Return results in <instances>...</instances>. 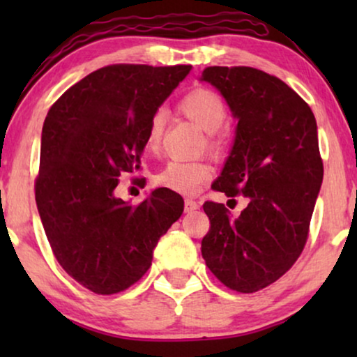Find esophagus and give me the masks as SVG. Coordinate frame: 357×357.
Wrapping results in <instances>:
<instances>
[{
  "mask_svg": "<svg viewBox=\"0 0 357 357\" xmlns=\"http://www.w3.org/2000/svg\"><path fill=\"white\" fill-rule=\"evenodd\" d=\"M199 208V203L195 202L192 198H187L185 199V213H192L195 209Z\"/></svg>",
  "mask_w": 357,
  "mask_h": 357,
  "instance_id": "esophagus-1",
  "label": "esophagus"
}]
</instances>
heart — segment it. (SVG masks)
Here are the masks:
<instances>
[{
    "label": "heart",
    "mask_w": 357,
    "mask_h": 357,
    "mask_svg": "<svg viewBox=\"0 0 357 357\" xmlns=\"http://www.w3.org/2000/svg\"><path fill=\"white\" fill-rule=\"evenodd\" d=\"M180 110L185 116L202 126L206 131V146L211 153L222 149V138L219 130L227 120V107L216 92L206 87H198L180 100ZM164 110H155L151 116L148 131H146V148L159 151L165 128ZM213 177V167L206 160H170L165 167L155 175L154 180L159 187L172 190L180 195H195Z\"/></svg>",
    "instance_id": "heart-1"
}]
</instances>
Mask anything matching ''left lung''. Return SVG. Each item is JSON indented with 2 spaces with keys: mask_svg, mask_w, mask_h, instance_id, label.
<instances>
[{
  "mask_svg": "<svg viewBox=\"0 0 357 357\" xmlns=\"http://www.w3.org/2000/svg\"><path fill=\"white\" fill-rule=\"evenodd\" d=\"M202 76L238 120L213 190L248 202L237 218L222 203L204 202L202 255L224 286L250 294L289 271L305 247L324 178L317 121L296 91L257 68L209 66Z\"/></svg>",
  "mask_w": 357,
  "mask_h": 357,
  "instance_id": "8db88e82",
  "label": "left lung"
}]
</instances>
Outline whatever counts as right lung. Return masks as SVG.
Instances as JSON below:
<instances>
[{"label": "right lung", "mask_w": 357, "mask_h": 357, "mask_svg": "<svg viewBox=\"0 0 357 357\" xmlns=\"http://www.w3.org/2000/svg\"><path fill=\"white\" fill-rule=\"evenodd\" d=\"M190 70L104 66L71 86L43 121L38 214L56 261L96 294L139 281L159 238L183 211L172 190H154L138 206L114 190L121 174L139 170L151 116Z\"/></svg>", "instance_id": "1"}]
</instances>
